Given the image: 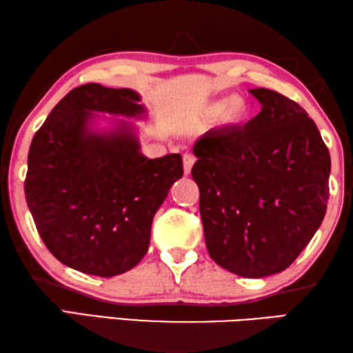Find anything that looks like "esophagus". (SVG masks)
Here are the masks:
<instances>
[{
  "label": "esophagus",
  "instance_id": "esophagus-1",
  "mask_svg": "<svg viewBox=\"0 0 353 353\" xmlns=\"http://www.w3.org/2000/svg\"><path fill=\"white\" fill-rule=\"evenodd\" d=\"M193 165H194V157H193V155L185 154L183 155V172H185V176L191 174V168H193Z\"/></svg>",
  "mask_w": 353,
  "mask_h": 353
}]
</instances>
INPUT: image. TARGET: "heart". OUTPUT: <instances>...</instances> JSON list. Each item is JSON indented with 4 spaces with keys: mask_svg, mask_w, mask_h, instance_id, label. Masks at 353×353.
I'll list each match as a JSON object with an SVG mask.
<instances>
[{
    "mask_svg": "<svg viewBox=\"0 0 353 353\" xmlns=\"http://www.w3.org/2000/svg\"><path fill=\"white\" fill-rule=\"evenodd\" d=\"M249 103L243 97H223L207 103L201 112L205 123L219 119L225 128H238L249 117Z\"/></svg>",
    "mask_w": 353,
    "mask_h": 353,
    "instance_id": "heart-1",
    "label": "heart"
}]
</instances>
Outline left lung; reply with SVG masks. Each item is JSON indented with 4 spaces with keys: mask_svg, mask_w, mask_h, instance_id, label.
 I'll list each match as a JSON object with an SVG mask.
<instances>
[{
    "mask_svg": "<svg viewBox=\"0 0 353 353\" xmlns=\"http://www.w3.org/2000/svg\"><path fill=\"white\" fill-rule=\"evenodd\" d=\"M261 110L243 128L212 129L193 145L207 250L248 279L282 272L325 216L330 154L294 101L252 88Z\"/></svg>",
    "mask_w": 353,
    "mask_h": 353,
    "instance_id": "8db88e82",
    "label": "left lung"
}]
</instances>
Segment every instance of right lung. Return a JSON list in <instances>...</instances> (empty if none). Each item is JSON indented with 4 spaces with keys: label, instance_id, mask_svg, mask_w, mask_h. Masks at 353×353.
<instances>
[{
    "label": "right lung",
    "instance_id": "add662e5",
    "mask_svg": "<svg viewBox=\"0 0 353 353\" xmlns=\"http://www.w3.org/2000/svg\"><path fill=\"white\" fill-rule=\"evenodd\" d=\"M140 101L130 88L76 87L29 148V212L50 252L79 272L113 277L139 265L154 214L183 174L179 154L143 155Z\"/></svg>",
    "mask_w": 353,
    "mask_h": 353
}]
</instances>
